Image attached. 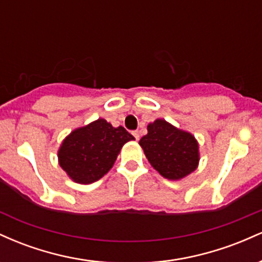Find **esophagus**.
I'll use <instances>...</instances> for the list:
<instances>
[{"instance_id": "34e87169", "label": "esophagus", "mask_w": 262, "mask_h": 262, "mask_svg": "<svg viewBox=\"0 0 262 262\" xmlns=\"http://www.w3.org/2000/svg\"><path fill=\"white\" fill-rule=\"evenodd\" d=\"M132 134H133V137L135 138V140H139V138H140V135H139V132H137V130H135V132H133V133H132Z\"/></svg>"}]
</instances>
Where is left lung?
Here are the masks:
<instances>
[{"label":"left lung","instance_id":"obj_1","mask_svg":"<svg viewBox=\"0 0 262 262\" xmlns=\"http://www.w3.org/2000/svg\"><path fill=\"white\" fill-rule=\"evenodd\" d=\"M139 144L151 166L165 179L177 181L198 167L200 146L196 138L165 119L149 123L148 134Z\"/></svg>","mask_w":262,"mask_h":262}]
</instances>
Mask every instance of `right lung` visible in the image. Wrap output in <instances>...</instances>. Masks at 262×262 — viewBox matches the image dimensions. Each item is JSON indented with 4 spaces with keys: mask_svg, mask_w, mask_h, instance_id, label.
<instances>
[{
    "mask_svg": "<svg viewBox=\"0 0 262 262\" xmlns=\"http://www.w3.org/2000/svg\"><path fill=\"white\" fill-rule=\"evenodd\" d=\"M134 140L123 127L114 128L98 118L76 128L62 140L58 150L59 165L74 182L89 185L112 169L122 146Z\"/></svg>",
    "mask_w": 262,
    "mask_h": 262,
    "instance_id": "1",
    "label": "right lung"
}]
</instances>
